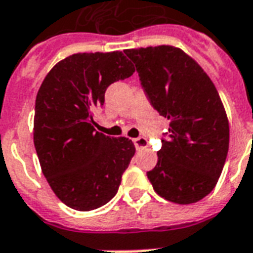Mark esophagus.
I'll return each instance as SVG.
<instances>
[{
    "instance_id": "34e87169",
    "label": "esophagus",
    "mask_w": 253,
    "mask_h": 253,
    "mask_svg": "<svg viewBox=\"0 0 253 253\" xmlns=\"http://www.w3.org/2000/svg\"><path fill=\"white\" fill-rule=\"evenodd\" d=\"M134 145H135L136 149L139 150V149H145V147H147V146H149V142H147V139L143 138V136H139V138H135V139H134Z\"/></svg>"
}]
</instances>
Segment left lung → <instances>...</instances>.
Listing matches in <instances>:
<instances>
[{
  "label": "left lung",
  "instance_id": "1",
  "mask_svg": "<svg viewBox=\"0 0 253 253\" xmlns=\"http://www.w3.org/2000/svg\"><path fill=\"white\" fill-rule=\"evenodd\" d=\"M146 96L170 121L158 162L147 171L155 193L175 204L203 200L216 186L229 147V123L204 69L170 45L126 49Z\"/></svg>",
  "mask_w": 253,
  "mask_h": 253
}]
</instances>
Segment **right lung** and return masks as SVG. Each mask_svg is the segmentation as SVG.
<instances>
[{"instance_id": "obj_1", "label": "right lung", "mask_w": 253, "mask_h": 253, "mask_svg": "<svg viewBox=\"0 0 253 253\" xmlns=\"http://www.w3.org/2000/svg\"><path fill=\"white\" fill-rule=\"evenodd\" d=\"M122 52L76 53L50 69L37 92L33 141L48 184L67 207L87 212L117 194L135 154L128 138L93 128L108 85L134 74Z\"/></svg>"}]
</instances>
